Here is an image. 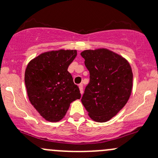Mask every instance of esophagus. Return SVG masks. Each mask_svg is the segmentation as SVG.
<instances>
[{
	"instance_id": "1",
	"label": "esophagus",
	"mask_w": 158,
	"mask_h": 158,
	"mask_svg": "<svg viewBox=\"0 0 158 158\" xmlns=\"http://www.w3.org/2000/svg\"><path fill=\"white\" fill-rule=\"evenodd\" d=\"M79 90H80L81 94H83V86H82V84H79Z\"/></svg>"
}]
</instances>
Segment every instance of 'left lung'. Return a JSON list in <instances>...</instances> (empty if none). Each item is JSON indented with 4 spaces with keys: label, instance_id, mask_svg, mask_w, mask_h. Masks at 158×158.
Wrapping results in <instances>:
<instances>
[{
    "label": "left lung",
    "instance_id": "left-lung-1",
    "mask_svg": "<svg viewBox=\"0 0 158 158\" xmlns=\"http://www.w3.org/2000/svg\"><path fill=\"white\" fill-rule=\"evenodd\" d=\"M89 72V82L81 99L88 115L104 123L127 104L133 86V74L127 60L107 49L81 52Z\"/></svg>",
    "mask_w": 158,
    "mask_h": 158
}]
</instances>
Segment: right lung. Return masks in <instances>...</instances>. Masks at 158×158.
<instances>
[{
	"label": "right lung",
	"mask_w": 158,
	"mask_h": 158,
	"mask_svg": "<svg viewBox=\"0 0 158 158\" xmlns=\"http://www.w3.org/2000/svg\"><path fill=\"white\" fill-rule=\"evenodd\" d=\"M76 50H52L31 60L25 71V85L31 105L42 117L57 122L64 117L70 104L81 98L68 69Z\"/></svg>",
	"instance_id": "1"
}]
</instances>
